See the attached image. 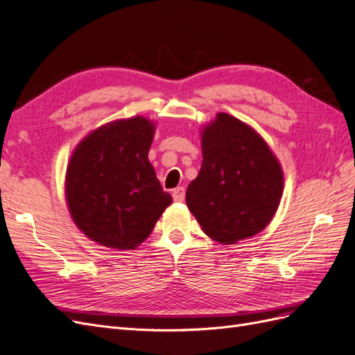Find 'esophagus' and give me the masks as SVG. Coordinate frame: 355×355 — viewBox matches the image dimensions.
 Returning a JSON list of instances; mask_svg holds the SVG:
<instances>
[{
    "instance_id": "1",
    "label": "esophagus",
    "mask_w": 355,
    "mask_h": 355,
    "mask_svg": "<svg viewBox=\"0 0 355 355\" xmlns=\"http://www.w3.org/2000/svg\"><path fill=\"white\" fill-rule=\"evenodd\" d=\"M171 196H173V200L178 202H182L185 198V188L184 187H178L171 192Z\"/></svg>"
}]
</instances>
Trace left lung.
<instances>
[{
	"mask_svg": "<svg viewBox=\"0 0 355 355\" xmlns=\"http://www.w3.org/2000/svg\"><path fill=\"white\" fill-rule=\"evenodd\" d=\"M202 164L187 189V206L204 234L235 244L271 222L283 196V170L250 125L230 114L201 133Z\"/></svg>",
	"mask_w": 355,
	"mask_h": 355,
	"instance_id": "8db88e82",
	"label": "left lung"
}]
</instances>
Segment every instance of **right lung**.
Here are the masks:
<instances>
[{"instance_id":"1","label":"right lung","mask_w":355,"mask_h":355,"mask_svg":"<svg viewBox=\"0 0 355 355\" xmlns=\"http://www.w3.org/2000/svg\"><path fill=\"white\" fill-rule=\"evenodd\" d=\"M155 125L144 116L96 128L75 148L67 202L75 225L101 245L133 250L171 204L148 153Z\"/></svg>"}]
</instances>
